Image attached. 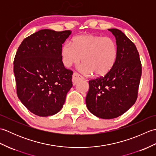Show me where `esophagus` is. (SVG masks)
I'll list each match as a JSON object with an SVG mask.
<instances>
[{
	"label": "esophagus",
	"instance_id": "34e87169",
	"mask_svg": "<svg viewBox=\"0 0 156 156\" xmlns=\"http://www.w3.org/2000/svg\"><path fill=\"white\" fill-rule=\"evenodd\" d=\"M83 79L84 78L80 74H79L77 72H74L72 76V83L73 84L75 85L77 82L81 80H83Z\"/></svg>",
	"mask_w": 156,
	"mask_h": 156
}]
</instances>
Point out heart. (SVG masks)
Instances as JSON below:
<instances>
[{
	"mask_svg": "<svg viewBox=\"0 0 156 156\" xmlns=\"http://www.w3.org/2000/svg\"><path fill=\"white\" fill-rule=\"evenodd\" d=\"M61 55L66 67L77 64L82 59V72L101 76L107 74L113 67L117 47L111 37L88 34L76 36L72 44L65 43L61 49Z\"/></svg>",
	"mask_w": 156,
	"mask_h": 156,
	"instance_id": "heart-1",
	"label": "heart"
}]
</instances>
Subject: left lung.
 I'll return each instance as SVG.
<instances>
[{
  "instance_id": "1",
  "label": "left lung",
  "mask_w": 156,
  "mask_h": 156,
  "mask_svg": "<svg viewBox=\"0 0 156 156\" xmlns=\"http://www.w3.org/2000/svg\"><path fill=\"white\" fill-rule=\"evenodd\" d=\"M116 39L117 56L107 74L89 80L87 107L97 117L110 119L129 110L137 98L141 63L136 46L121 30L109 29Z\"/></svg>"
}]
</instances>
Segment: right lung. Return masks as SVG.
Returning <instances> with one entry per match:
<instances>
[{
  "mask_svg": "<svg viewBox=\"0 0 156 156\" xmlns=\"http://www.w3.org/2000/svg\"><path fill=\"white\" fill-rule=\"evenodd\" d=\"M71 34L41 29L26 37L16 51L13 62L16 94L39 117L60 111L72 87L73 72L64 67L61 55L62 44Z\"/></svg>",
  "mask_w": 156,
  "mask_h": 156,
  "instance_id": "add662e5",
  "label": "right lung"
}]
</instances>
